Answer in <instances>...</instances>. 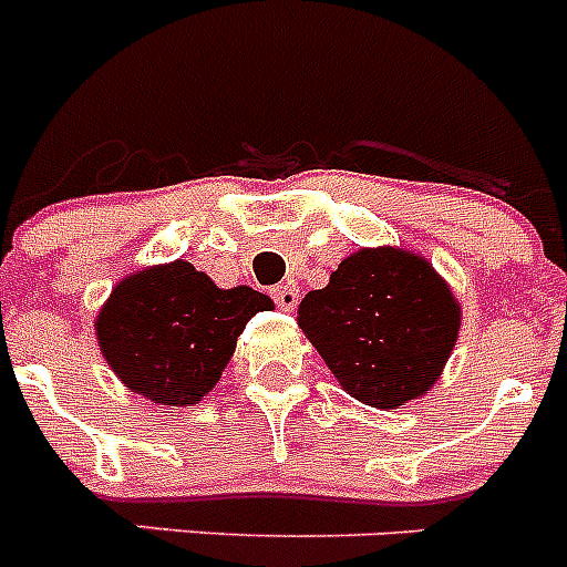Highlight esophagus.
I'll list each match as a JSON object with an SVG mask.
<instances>
[{"instance_id":"obj_1","label":"esophagus","mask_w":567,"mask_h":567,"mask_svg":"<svg viewBox=\"0 0 567 567\" xmlns=\"http://www.w3.org/2000/svg\"><path fill=\"white\" fill-rule=\"evenodd\" d=\"M272 300L275 307L284 309V312H292L295 307H298V287L295 284H278V287H272Z\"/></svg>"}]
</instances>
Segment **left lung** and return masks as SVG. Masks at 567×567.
Instances as JSON below:
<instances>
[{"mask_svg":"<svg viewBox=\"0 0 567 567\" xmlns=\"http://www.w3.org/2000/svg\"><path fill=\"white\" fill-rule=\"evenodd\" d=\"M298 323L346 392L394 409L440 378L460 332V307L420 255L360 249L327 287L300 300Z\"/></svg>","mask_w":567,"mask_h":567,"instance_id":"left-lung-1","label":"left lung"}]
</instances>
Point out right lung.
Segmentation results:
<instances>
[{
  "label": "right lung",
  "mask_w": 567,
  "mask_h": 567,
  "mask_svg": "<svg viewBox=\"0 0 567 567\" xmlns=\"http://www.w3.org/2000/svg\"><path fill=\"white\" fill-rule=\"evenodd\" d=\"M267 309V295L218 289L187 260H175L122 280L96 334L124 385L153 403L189 405L218 383L247 320Z\"/></svg>",
  "instance_id": "add662e5"
}]
</instances>
